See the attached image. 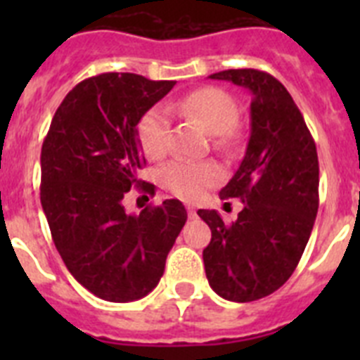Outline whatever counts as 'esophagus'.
<instances>
[{
	"instance_id": "34e87169",
	"label": "esophagus",
	"mask_w": 360,
	"mask_h": 360,
	"mask_svg": "<svg viewBox=\"0 0 360 360\" xmlns=\"http://www.w3.org/2000/svg\"><path fill=\"white\" fill-rule=\"evenodd\" d=\"M187 212H189L191 218H196V209L193 205H187Z\"/></svg>"
}]
</instances>
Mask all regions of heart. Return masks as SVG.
<instances>
[{
    "mask_svg": "<svg viewBox=\"0 0 360 360\" xmlns=\"http://www.w3.org/2000/svg\"><path fill=\"white\" fill-rule=\"evenodd\" d=\"M171 108L187 119L202 122L203 128L212 133L214 146L218 149H234L238 142V104L231 94L221 88L205 86L171 103ZM136 139L146 157L149 158H160L169 151L171 122L165 106H153L146 111L136 124ZM160 180L174 195L186 200H195L203 191L221 180V169L214 162L176 158L162 167Z\"/></svg>",
    "mask_w": 360,
    "mask_h": 360,
    "instance_id": "b5f03b06",
    "label": "heart"
}]
</instances>
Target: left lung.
<instances>
[{
  "mask_svg": "<svg viewBox=\"0 0 360 360\" xmlns=\"http://www.w3.org/2000/svg\"><path fill=\"white\" fill-rule=\"evenodd\" d=\"M209 77L252 95L247 151L219 191V198H238L243 209L231 225L216 211H198L212 232L203 249L209 285L219 297L249 303L283 287L303 256L319 207V160L301 111L278 79L252 68Z\"/></svg>",
  "mask_w": 360,
  "mask_h": 360,
  "instance_id": "left-lung-1",
  "label": "left lung"
}]
</instances>
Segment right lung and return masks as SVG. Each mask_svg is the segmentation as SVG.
Masks as SVG:
<instances>
[{"instance_id": "obj_1", "label": "right lung", "mask_w": 360, "mask_h": 360, "mask_svg": "<svg viewBox=\"0 0 360 360\" xmlns=\"http://www.w3.org/2000/svg\"><path fill=\"white\" fill-rule=\"evenodd\" d=\"M174 81L101 73L79 82L57 108L41 149V205L56 249L86 290L111 303L148 295L186 225L180 200L141 214L124 195L146 164L136 124ZM146 189L155 193L149 184Z\"/></svg>"}]
</instances>
